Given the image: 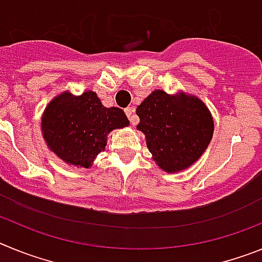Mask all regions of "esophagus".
I'll return each instance as SVG.
<instances>
[{
    "label": "esophagus",
    "instance_id": "obj_1",
    "mask_svg": "<svg viewBox=\"0 0 262 262\" xmlns=\"http://www.w3.org/2000/svg\"><path fill=\"white\" fill-rule=\"evenodd\" d=\"M126 114H127V117H128L131 124H133V126H135V124L138 123V118H136V115H135V108L127 107L126 108Z\"/></svg>",
    "mask_w": 262,
    "mask_h": 262
}]
</instances>
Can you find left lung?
I'll list each match as a JSON object with an SVG mask.
<instances>
[{"instance_id":"left-lung-1","label":"left lung","mask_w":262,"mask_h":262,"mask_svg":"<svg viewBox=\"0 0 262 262\" xmlns=\"http://www.w3.org/2000/svg\"><path fill=\"white\" fill-rule=\"evenodd\" d=\"M152 159L166 173L185 170L200 160L214 134V119L202 99L185 92L154 90L136 108Z\"/></svg>"}]
</instances>
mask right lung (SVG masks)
<instances>
[{
    "label": "right lung",
    "instance_id": "1",
    "mask_svg": "<svg viewBox=\"0 0 262 262\" xmlns=\"http://www.w3.org/2000/svg\"><path fill=\"white\" fill-rule=\"evenodd\" d=\"M129 124L119 107H105L96 92L57 94L41 115V135L51 152L68 165L90 168L113 129Z\"/></svg>",
    "mask_w": 262,
    "mask_h": 262
}]
</instances>
